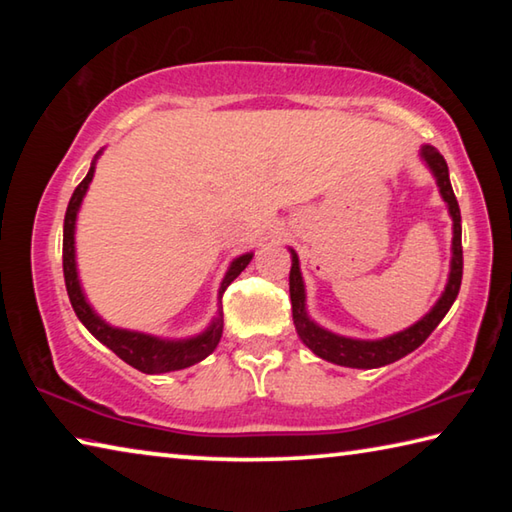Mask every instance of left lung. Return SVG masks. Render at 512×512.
<instances>
[{
  "instance_id": "1",
  "label": "left lung",
  "mask_w": 512,
  "mask_h": 512,
  "mask_svg": "<svg viewBox=\"0 0 512 512\" xmlns=\"http://www.w3.org/2000/svg\"><path fill=\"white\" fill-rule=\"evenodd\" d=\"M420 158L427 164L429 171L436 178L438 192L447 203L449 216H452V262H449V277L445 284L443 296L438 298L436 305L429 309V314H424L418 323L402 329V332L384 336V339H350V336H341L329 332V329L320 327L318 323L309 318L307 314V293H305V280L300 273V259L293 248L291 253V273H289V293H291V309H293V325L300 341L316 354V357L325 359L329 363L345 368H381L388 366L397 359L411 354L415 348L429 339V334L438 327L440 320L445 318L449 307L454 305L461 289L463 280V246H461V210H458V201L454 196L452 183H449V169L443 155L436 151V146L424 144L420 149Z\"/></svg>"
}]
</instances>
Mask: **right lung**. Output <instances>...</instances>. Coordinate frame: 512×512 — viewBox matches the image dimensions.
<instances>
[{"mask_svg":"<svg viewBox=\"0 0 512 512\" xmlns=\"http://www.w3.org/2000/svg\"><path fill=\"white\" fill-rule=\"evenodd\" d=\"M103 151L94 155L90 164L88 176L81 180V185L74 189L72 198H69L67 212H65V225H63V273H65V287L67 296L72 307L79 316L81 323L88 327V332L94 339L101 341L106 348L117 354L119 359H124L128 366L137 368L146 375H162V372L171 370H183L194 366V363L203 361L207 354L216 350V345L221 341L223 334V307H221V296L223 291L228 289V284L235 280V277L244 271L253 259V253H244L235 257L228 266V273H225L221 287H219V309H216V316L212 323L207 325L201 334L189 336V339H160V336L144 334V332H133V329H121L112 327L106 323L92 305L85 298L81 280H79V268H76V219H79V210L85 194H88V187L94 178V169H97V160Z\"/></svg>","mask_w":512,"mask_h":512,"instance_id":"right-lung-1","label":"right lung"}]
</instances>
